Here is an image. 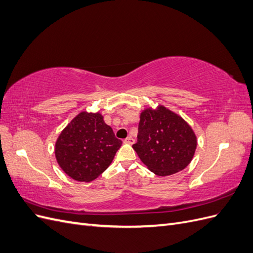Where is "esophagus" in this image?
<instances>
[{
	"label": "esophagus",
	"mask_w": 253,
	"mask_h": 253,
	"mask_svg": "<svg viewBox=\"0 0 253 253\" xmlns=\"http://www.w3.org/2000/svg\"><path fill=\"white\" fill-rule=\"evenodd\" d=\"M125 142H126V143H128V144H133V143H134L133 137H132V136H128V137H126V138L125 139Z\"/></svg>",
	"instance_id": "esophagus-1"
}]
</instances>
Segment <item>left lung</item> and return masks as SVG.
I'll use <instances>...</instances> for the list:
<instances>
[{
    "label": "left lung",
    "instance_id": "1",
    "mask_svg": "<svg viewBox=\"0 0 253 253\" xmlns=\"http://www.w3.org/2000/svg\"><path fill=\"white\" fill-rule=\"evenodd\" d=\"M196 145L192 127L179 115L164 105L141 112L133 149L151 172L168 176L183 170L192 160Z\"/></svg>",
    "mask_w": 253,
    "mask_h": 253
}]
</instances>
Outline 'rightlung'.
I'll return each instance as SVG.
<instances>
[{"label": "right lung", "mask_w": 253, "mask_h": 253, "mask_svg": "<svg viewBox=\"0 0 253 253\" xmlns=\"http://www.w3.org/2000/svg\"><path fill=\"white\" fill-rule=\"evenodd\" d=\"M121 144L100 113L81 112L59 135L55 155L70 177L88 182L108 169Z\"/></svg>", "instance_id": "right-lung-1"}]
</instances>
